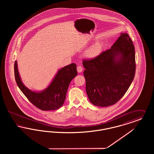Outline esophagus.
Wrapping results in <instances>:
<instances>
[{"label":"esophagus","mask_w":154,"mask_h":154,"mask_svg":"<svg viewBox=\"0 0 154 154\" xmlns=\"http://www.w3.org/2000/svg\"><path fill=\"white\" fill-rule=\"evenodd\" d=\"M77 72H78L79 73H81V72H82L83 69H82V67L81 66H77Z\"/></svg>","instance_id":"34e87169"}]
</instances>
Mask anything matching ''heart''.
<instances>
[{
	"instance_id": "heart-1",
	"label": "heart",
	"mask_w": 154,
	"mask_h": 154,
	"mask_svg": "<svg viewBox=\"0 0 154 154\" xmlns=\"http://www.w3.org/2000/svg\"><path fill=\"white\" fill-rule=\"evenodd\" d=\"M103 44L102 42H97L91 45L85 52L84 55L88 58H95L98 57L103 51Z\"/></svg>"
}]
</instances>
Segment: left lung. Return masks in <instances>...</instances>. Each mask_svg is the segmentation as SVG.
Returning a JSON list of instances; mask_svg holds the SVG:
<instances>
[{
    "mask_svg": "<svg viewBox=\"0 0 154 154\" xmlns=\"http://www.w3.org/2000/svg\"><path fill=\"white\" fill-rule=\"evenodd\" d=\"M86 92L90 102L99 107L114 104L124 95L136 72L135 50L126 33H121L111 48L95 58L84 60Z\"/></svg>",
    "mask_w": 154,
    "mask_h": 154,
    "instance_id": "1",
    "label": "left lung"
}]
</instances>
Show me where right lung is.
Wrapping results in <instances>:
<instances>
[{"instance_id":"1","label":"right lung","mask_w":154,"mask_h":154,"mask_svg":"<svg viewBox=\"0 0 154 154\" xmlns=\"http://www.w3.org/2000/svg\"><path fill=\"white\" fill-rule=\"evenodd\" d=\"M76 67L75 63H72L60 68L47 88L36 91L30 89L23 84L18 72L17 61L15 60V79L22 93L37 108L43 111L57 110L63 104L69 84L77 74Z\"/></svg>"}]
</instances>
